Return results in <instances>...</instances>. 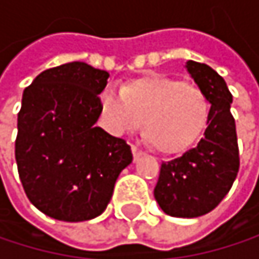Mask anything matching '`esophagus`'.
<instances>
[{
	"label": "esophagus",
	"mask_w": 259,
	"mask_h": 259,
	"mask_svg": "<svg viewBox=\"0 0 259 259\" xmlns=\"http://www.w3.org/2000/svg\"><path fill=\"white\" fill-rule=\"evenodd\" d=\"M132 153H133V157H135V159H138V157H141V156L144 154V151H142L138 145H132Z\"/></svg>",
	"instance_id": "34e87169"
}]
</instances>
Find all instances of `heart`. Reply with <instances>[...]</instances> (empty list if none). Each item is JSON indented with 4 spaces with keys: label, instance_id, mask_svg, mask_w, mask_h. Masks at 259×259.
<instances>
[{
    "label": "heart",
    "instance_id": "obj_1",
    "mask_svg": "<svg viewBox=\"0 0 259 259\" xmlns=\"http://www.w3.org/2000/svg\"><path fill=\"white\" fill-rule=\"evenodd\" d=\"M100 118L112 135L136 129L162 153L193 145L210 120V100L196 85L163 75L133 79L123 90L106 87L99 99Z\"/></svg>",
    "mask_w": 259,
    "mask_h": 259
}]
</instances>
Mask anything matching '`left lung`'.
Returning <instances> with one entry per match:
<instances>
[{
	"mask_svg": "<svg viewBox=\"0 0 259 259\" xmlns=\"http://www.w3.org/2000/svg\"><path fill=\"white\" fill-rule=\"evenodd\" d=\"M186 69L207 94L211 108L204 136L195 148L162 162L154 198L172 218H198L214 210L227 196L240 168L233 94L210 66L187 61Z\"/></svg>",
	"mask_w": 259,
	"mask_h": 259,
	"instance_id": "8db88e82",
	"label": "left lung"
}]
</instances>
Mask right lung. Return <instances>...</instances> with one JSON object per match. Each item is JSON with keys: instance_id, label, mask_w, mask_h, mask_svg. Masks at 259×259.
<instances>
[{"instance_id": "obj_1", "label": "right lung", "mask_w": 259, "mask_h": 259, "mask_svg": "<svg viewBox=\"0 0 259 259\" xmlns=\"http://www.w3.org/2000/svg\"><path fill=\"white\" fill-rule=\"evenodd\" d=\"M109 73L73 61L41 72L24 90L15 157L28 199L64 222L102 214L130 145L96 127Z\"/></svg>"}]
</instances>
